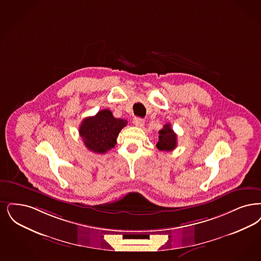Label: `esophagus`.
Segmentation results:
<instances>
[{
	"mask_svg": "<svg viewBox=\"0 0 261 261\" xmlns=\"http://www.w3.org/2000/svg\"><path fill=\"white\" fill-rule=\"evenodd\" d=\"M134 124L138 127H143L145 125V120L143 118H140V117H135L134 118Z\"/></svg>",
	"mask_w": 261,
	"mask_h": 261,
	"instance_id": "obj_1",
	"label": "esophagus"
}]
</instances>
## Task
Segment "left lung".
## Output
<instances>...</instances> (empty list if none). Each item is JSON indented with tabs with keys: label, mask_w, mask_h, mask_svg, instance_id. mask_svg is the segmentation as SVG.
<instances>
[{
	"label": "left lung",
	"mask_w": 261,
	"mask_h": 261,
	"mask_svg": "<svg viewBox=\"0 0 261 261\" xmlns=\"http://www.w3.org/2000/svg\"><path fill=\"white\" fill-rule=\"evenodd\" d=\"M159 139L156 147L161 151H172L177 146V134L173 131L171 124H165L158 132Z\"/></svg>",
	"instance_id": "8db88e82"
}]
</instances>
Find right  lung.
I'll return each instance as SVG.
<instances>
[{
    "instance_id": "1",
    "label": "right lung",
    "mask_w": 261,
    "mask_h": 261,
    "mask_svg": "<svg viewBox=\"0 0 261 261\" xmlns=\"http://www.w3.org/2000/svg\"><path fill=\"white\" fill-rule=\"evenodd\" d=\"M127 120L115 118L110 110H103L94 116L84 118L80 126V135L84 146L95 153H106L116 145L119 132Z\"/></svg>"
}]
</instances>
